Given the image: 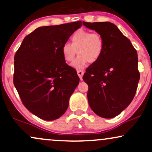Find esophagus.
Here are the masks:
<instances>
[{"label":"esophagus","instance_id":"obj_1","mask_svg":"<svg viewBox=\"0 0 152 152\" xmlns=\"http://www.w3.org/2000/svg\"><path fill=\"white\" fill-rule=\"evenodd\" d=\"M83 74H84V72H83V71H81V70H78L77 71V74H78V76H79L80 79H81V80H82V77H83Z\"/></svg>","mask_w":152,"mask_h":152}]
</instances>
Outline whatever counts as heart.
<instances>
[{"label":"heart","mask_w":152,"mask_h":152,"mask_svg":"<svg viewBox=\"0 0 152 152\" xmlns=\"http://www.w3.org/2000/svg\"><path fill=\"white\" fill-rule=\"evenodd\" d=\"M71 41L72 44L65 43L63 45L61 53L66 62H71L77 52L78 57L72 64L75 69H83L88 62H96L102 56L104 41L97 33L81 29L74 33Z\"/></svg>","instance_id":"b5f03b06"}]
</instances>
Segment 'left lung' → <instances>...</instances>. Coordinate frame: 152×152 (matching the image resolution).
<instances>
[{"instance_id":"1","label":"left lung","mask_w":152,"mask_h":152,"mask_svg":"<svg viewBox=\"0 0 152 152\" xmlns=\"http://www.w3.org/2000/svg\"><path fill=\"white\" fill-rule=\"evenodd\" d=\"M83 24L98 33L104 41L102 56L87 68L83 76L88 86V104L101 117H115L129 105L137 91L140 78L137 52L112 23Z\"/></svg>"}]
</instances>
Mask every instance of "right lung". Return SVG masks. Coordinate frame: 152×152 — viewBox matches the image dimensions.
I'll return each mask as SVG.
<instances>
[{
  "mask_svg": "<svg viewBox=\"0 0 152 152\" xmlns=\"http://www.w3.org/2000/svg\"><path fill=\"white\" fill-rule=\"evenodd\" d=\"M81 26L79 20L38 28L26 36L15 53L14 86L26 109L41 119L61 117L79 83L61 48Z\"/></svg>",
  "mask_w": 152,
  "mask_h": 152,
  "instance_id": "add662e5",
  "label": "right lung"
}]
</instances>
